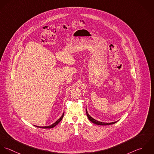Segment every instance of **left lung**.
<instances>
[{
  "instance_id": "8db88e82",
  "label": "left lung",
  "mask_w": 154,
  "mask_h": 154,
  "mask_svg": "<svg viewBox=\"0 0 154 154\" xmlns=\"http://www.w3.org/2000/svg\"><path fill=\"white\" fill-rule=\"evenodd\" d=\"M86 114H87V116L89 119V120L92 122V123H94L95 124H97V125H111V124H115V123H117V122H112V123H103V122H99V121H97L96 120L94 119L93 118H92L88 112V111H87V109H86Z\"/></svg>"
}]
</instances>
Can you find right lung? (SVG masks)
I'll return each instance as SVG.
<instances>
[{
    "instance_id": "add662e5",
    "label": "right lung",
    "mask_w": 154,
    "mask_h": 154,
    "mask_svg": "<svg viewBox=\"0 0 154 154\" xmlns=\"http://www.w3.org/2000/svg\"><path fill=\"white\" fill-rule=\"evenodd\" d=\"M63 115H64V112H63V114L62 115L61 117H60V119H59L55 123H54V124H51V125H48V126H45V127H39V126H37V125H35V127H40V128H53V127H55L58 123H60L61 121L62 120V118H63Z\"/></svg>"
}]
</instances>
